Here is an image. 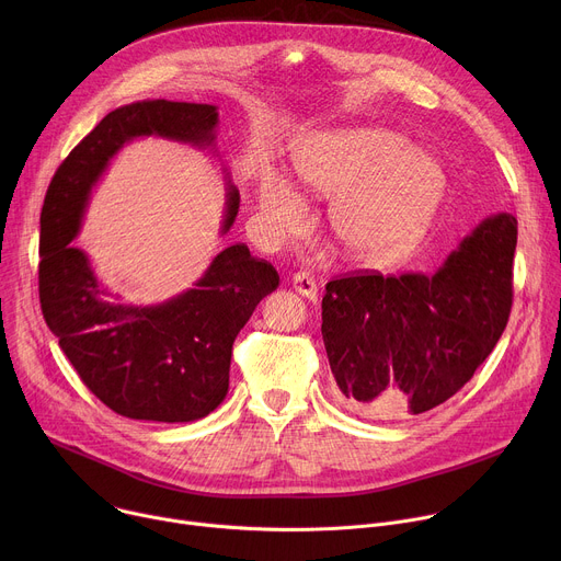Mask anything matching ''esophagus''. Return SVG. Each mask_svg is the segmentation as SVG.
I'll return each instance as SVG.
<instances>
[{"mask_svg":"<svg viewBox=\"0 0 561 561\" xmlns=\"http://www.w3.org/2000/svg\"><path fill=\"white\" fill-rule=\"evenodd\" d=\"M293 288L306 299H317V282L308 273H295L293 275Z\"/></svg>","mask_w":561,"mask_h":561,"instance_id":"obj_1","label":"esophagus"}]
</instances>
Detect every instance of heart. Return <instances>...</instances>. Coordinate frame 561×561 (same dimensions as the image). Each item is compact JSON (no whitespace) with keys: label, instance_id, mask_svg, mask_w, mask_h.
I'll use <instances>...</instances> for the list:
<instances>
[{"label":"heart","instance_id":"b5f03b06","mask_svg":"<svg viewBox=\"0 0 561 561\" xmlns=\"http://www.w3.org/2000/svg\"><path fill=\"white\" fill-rule=\"evenodd\" d=\"M301 184L331 199L329 221L337 244L362 260L407 253L431 228L446 173L437 159L407 137L381 128H346L314 135L295 154ZM306 215L301 193L282 175L260 184V219L282 234Z\"/></svg>","mask_w":561,"mask_h":561}]
</instances>
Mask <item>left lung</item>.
Masks as SVG:
<instances>
[{
	"mask_svg": "<svg viewBox=\"0 0 561 561\" xmlns=\"http://www.w3.org/2000/svg\"><path fill=\"white\" fill-rule=\"evenodd\" d=\"M517 219L486 217L433 273L327 284L322 335L340 402L404 420L453 397L500 342L513 306Z\"/></svg>",
	"mask_w": 561,
	"mask_h": 561,
	"instance_id": "1",
	"label": "left lung"
}]
</instances>
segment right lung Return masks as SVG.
Here are the masks:
<instances>
[{"label":"right lung","mask_w":561,"mask_h":561,"mask_svg":"<svg viewBox=\"0 0 561 561\" xmlns=\"http://www.w3.org/2000/svg\"><path fill=\"white\" fill-rule=\"evenodd\" d=\"M217 106L144 100L111 111L57 169L42 208L39 301L59 348L95 397L130 420L195 422L228 392L232 342L255 306L279 286L277 271L244 244L224 249L193 288L154 306L117 304L89 255L72 247L93 186L137 137L215 148ZM217 154V152H215ZM226 173L221 234L239 210Z\"/></svg>","instance_id":"add662e5"}]
</instances>
